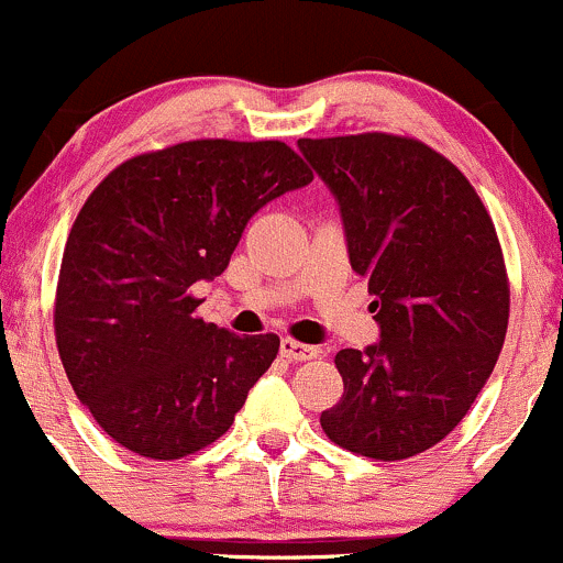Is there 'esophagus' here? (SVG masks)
I'll return each mask as SVG.
<instances>
[{
    "label": "esophagus",
    "mask_w": 563,
    "mask_h": 563,
    "mask_svg": "<svg viewBox=\"0 0 563 563\" xmlns=\"http://www.w3.org/2000/svg\"><path fill=\"white\" fill-rule=\"evenodd\" d=\"M279 351L287 362H311V358L319 356V349H313V345H306V343H298V340H292V338H284Z\"/></svg>",
    "instance_id": "1"
}]
</instances>
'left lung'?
I'll return each mask as SVG.
<instances>
[{"label":"left lung","instance_id":"left-lung-1","mask_svg":"<svg viewBox=\"0 0 563 563\" xmlns=\"http://www.w3.org/2000/svg\"><path fill=\"white\" fill-rule=\"evenodd\" d=\"M369 279L380 343L334 356L343 396L321 428L343 450L404 460L468 415L500 356L510 284L495 223L454 164L415 137H300Z\"/></svg>","mask_w":563,"mask_h":563}]
</instances>
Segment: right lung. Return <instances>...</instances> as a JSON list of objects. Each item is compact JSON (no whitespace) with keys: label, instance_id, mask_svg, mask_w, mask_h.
<instances>
[{"label":"right lung","instance_id":"obj_1","mask_svg":"<svg viewBox=\"0 0 563 563\" xmlns=\"http://www.w3.org/2000/svg\"><path fill=\"white\" fill-rule=\"evenodd\" d=\"M313 173L282 141L132 156L87 197L55 292V343L79 401L124 450L180 460L231 428L279 338L199 319L194 284L225 271L250 218Z\"/></svg>","mask_w":563,"mask_h":563}]
</instances>
